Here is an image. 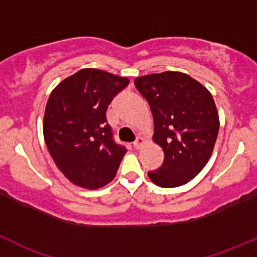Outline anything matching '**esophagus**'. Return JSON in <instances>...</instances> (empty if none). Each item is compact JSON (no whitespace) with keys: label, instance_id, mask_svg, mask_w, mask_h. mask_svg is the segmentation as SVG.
Here are the masks:
<instances>
[{"label":"esophagus","instance_id":"1","mask_svg":"<svg viewBox=\"0 0 257 257\" xmlns=\"http://www.w3.org/2000/svg\"><path fill=\"white\" fill-rule=\"evenodd\" d=\"M143 144H144V139H143V138H138L136 142L133 143V145L136 149H140V148L143 147Z\"/></svg>","mask_w":257,"mask_h":257}]
</instances>
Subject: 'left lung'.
Segmentation results:
<instances>
[{"label":"left lung","instance_id":"obj_1","mask_svg":"<svg viewBox=\"0 0 257 257\" xmlns=\"http://www.w3.org/2000/svg\"><path fill=\"white\" fill-rule=\"evenodd\" d=\"M137 90L154 117V142L164 150V163L149 171L160 187H178L199 174L212 155L219 117L203 85L182 72L165 71L137 77Z\"/></svg>","mask_w":257,"mask_h":257}]
</instances>
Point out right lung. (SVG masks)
<instances>
[{
	"label": "right lung",
	"instance_id": "obj_1",
	"mask_svg": "<svg viewBox=\"0 0 257 257\" xmlns=\"http://www.w3.org/2000/svg\"><path fill=\"white\" fill-rule=\"evenodd\" d=\"M129 80L97 69H82L61 81L44 113L45 144L61 172L83 188L113 180L126 153L115 143L106 112Z\"/></svg>",
	"mask_w": 257,
	"mask_h": 257
}]
</instances>
